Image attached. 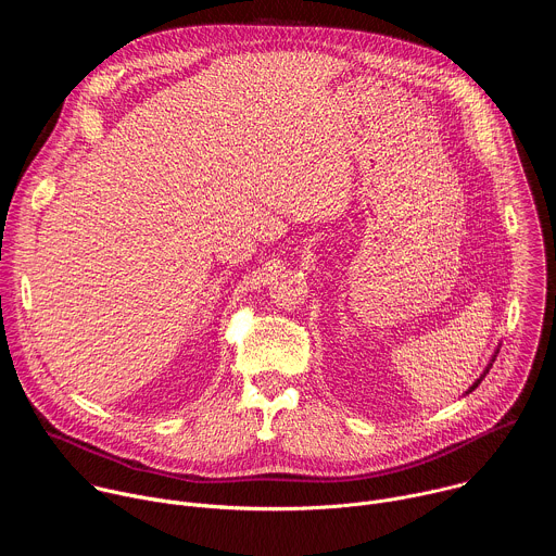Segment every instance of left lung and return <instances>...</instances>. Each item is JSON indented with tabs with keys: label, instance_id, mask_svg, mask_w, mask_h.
<instances>
[{
	"label": "left lung",
	"instance_id": "left-lung-1",
	"mask_svg": "<svg viewBox=\"0 0 556 556\" xmlns=\"http://www.w3.org/2000/svg\"><path fill=\"white\" fill-rule=\"evenodd\" d=\"M495 356H497V352H495ZM495 356H493V361H495ZM493 361H491V365H489V367H493ZM489 367H486V371H484V374H482V376H480V378H478V380H475V382H472V387H470V389H468V391H472V389H475V387H478V384H480V382H482V380H484V376H486V374H489ZM468 391H466V393H468Z\"/></svg>",
	"mask_w": 556,
	"mask_h": 556
}]
</instances>
